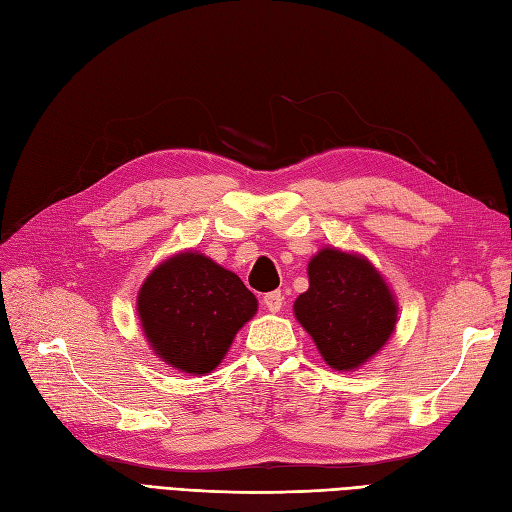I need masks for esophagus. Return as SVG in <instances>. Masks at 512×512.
Returning <instances> with one entry per match:
<instances>
[{"label":"esophagus","mask_w":512,"mask_h":512,"mask_svg":"<svg viewBox=\"0 0 512 512\" xmlns=\"http://www.w3.org/2000/svg\"><path fill=\"white\" fill-rule=\"evenodd\" d=\"M264 307L270 311V313H277L281 311L283 307V294L281 292H270L264 296Z\"/></svg>","instance_id":"esophagus-1"}]
</instances>
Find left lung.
Listing matches in <instances>:
<instances>
[{
    "label": "left lung",
    "mask_w": 512,
    "mask_h": 512,
    "mask_svg": "<svg viewBox=\"0 0 512 512\" xmlns=\"http://www.w3.org/2000/svg\"><path fill=\"white\" fill-rule=\"evenodd\" d=\"M294 316L337 372L359 370L396 331L398 303L368 257L324 246L309 259Z\"/></svg>",
    "instance_id": "8db88e82"
}]
</instances>
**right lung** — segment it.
Instances as JSON below:
<instances>
[{"mask_svg":"<svg viewBox=\"0 0 512 512\" xmlns=\"http://www.w3.org/2000/svg\"><path fill=\"white\" fill-rule=\"evenodd\" d=\"M142 333L157 359L190 376L216 370L233 337L257 313V298L235 272L199 251L164 259L136 298Z\"/></svg>","mask_w":512,"mask_h":512,"instance_id":"1","label":"right lung"}]
</instances>
